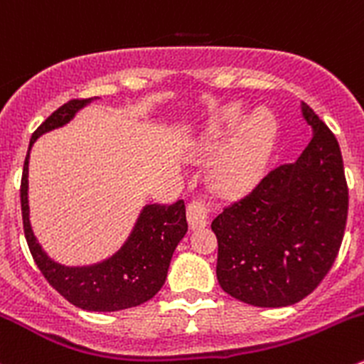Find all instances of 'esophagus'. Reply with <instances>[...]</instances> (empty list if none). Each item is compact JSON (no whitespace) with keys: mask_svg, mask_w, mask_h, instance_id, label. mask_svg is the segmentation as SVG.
Listing matches in <instances>:
<instances>
[{"mask_svg":"<svg viewBox=\"0 0 364 364\" xmlns=\"http://www.w3.org/2000/svg\"><path fill=\"white\" fill-rule=\"evenodd\" d=\"M187 221L191 230H198L207 226L208 223V205L201 200H193L187 205Z\"/></svg>","mask_w":364,"mask_h":364,"instance_id":"34e87169","label":"esophagus"}]
</instances>
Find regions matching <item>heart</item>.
Here are the masks:
<instances>
[{
    "mask_svg": "<svg viewBox=\"0 0 364 364\" xmlns=\"http://www.w3.org/2000/svg\"><path fill=\"white\" fill-rule=\"evenodd\" d=\"M242 120V107H228L212 122L198 146L200 157L208 159L221 154L212 170V182L226 194L240 193L257 182L274 139V122L264 111L240 126Z\"/></svg>",
    "mask_w": 364,
    "mask_h": 364,
    "instance_id": "1",
    "label": "heart"
}]
</instances>
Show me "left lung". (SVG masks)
<instances>
[{
	"instance_id": "obj_1",
	"label": "left lung",
	"mask_w": 364,
	"mask_h": 364,
	"mask_svg": "<svg viewBox=\"0 0 364 364\" xmlns=\"http://www.w3.org/2000/svg\"><path fill=\"white\" fill-rule=\"evenodd\" d=\"M313 138L297 161L269 171L212 221L218 282L260 308L299 303L320 285L340 251L348 212L340 145L303 104Z\"/></svg>"
}]
</instances>
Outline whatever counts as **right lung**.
I'll use <instances>...</instances> for the list:
<instances>
[{
    "label": "right lung",
    "mask_w": 364,
    "mask_h": 364,
    "mask_svg": "<svg viewBox=\"0 0 364 364\" xmlns=\"http://www.w3.org/2000/svg\"><path fill=\"white\" fill-rule=\"evenodd\" d=\"M93 99H72L38 125L30 139L21 178V210L28 247L49 285L70 304L88 311H118L152 299L166 282L171 257L187 232L186 203L146 205L127 242L118 253L88 267H65L42 251L30 225L28 207V159L38 136L61 127Z\"/></svg>",
    "instance_id": "add662e5"
}]
</instances>
